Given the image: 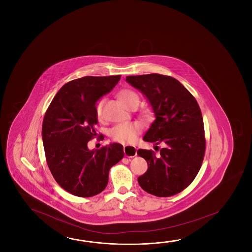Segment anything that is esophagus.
<instances>
[{"mask_svg":"<svg viewBox=\"0 0 252 252\" xmlns=\"http://www.w3.org/2000/svg\"><path fill=\"white\" fill-rule=\"evenodd\" d=\"M125 156L126 157H134L137 155L136 147L131 145L124 146Z\"/></svg>","mask_w":252,"mask_h":252,"instance_id":"34e87169","label":"esophagus"}]
</instances>
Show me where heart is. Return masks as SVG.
Wrapping results in <instances>:
<instances>
[{
    "label": "heart",
    "instance_id": "b5f03b06",
    "mask_svg": "<svg viewBox=\"0 0 252 252\" xmlns=\"http://www.w3.org/2000/svg\"><path fill=\"white\" fill-rule=\"evenodd\" d=\"M119 98L121 103L126 107H130L132 103H138L140 101L139 95L131 90H122L119 92ZM105 99H100L95 105V115L98 120L103 118V108ZM141 126L137 122H129L123 124L117 125L110 131V136L115 141L120 143H132L137 140L140 134Z\"/></svg>",
    "mask_w": 252,
    "mask_h": 252
}]
</instances>
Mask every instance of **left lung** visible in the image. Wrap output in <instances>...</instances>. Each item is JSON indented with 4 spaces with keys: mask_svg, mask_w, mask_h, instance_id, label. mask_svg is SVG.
<instances>
[{
    "mask_svg": "<svg viewBox=\"0 0 252 252\" xmlns=\"http://www.w3.org/2000/svg\"><path fill=\"white\" fill-rule=\"evenodd\" d=\"M126 83L148 100L155 120L143 140L161 144L160 154L140 149L148 170L138 178L140 187L158 197L180 192L193 181L202 164L206 140L202 114L193 95L177 79L159 74L129 75Z\"/></svg>",
    "mask_w": 252,
    "mask_h": 252,
    "instance_id": "8db88e82",
    "label": "left lung"
}]
</instances>
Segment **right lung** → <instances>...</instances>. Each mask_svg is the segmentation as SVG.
I'll list each match as a JSON object with an SVG mask.
<instances>
[{
    "label": "right lung",
    "mask_w": 252,
    "mask_h": 252,
    "mask_svg": "<svg viewBox=\"0 0 252 252\" xmlns=\"http://www.w3.org/2000/svg\"><path fill=\"white\" fill-rule=\"evenodd\" d=\"M121 75L84 76L61 88L42 125L46 161L54 179L69 193L92 197L107 186L109 171L124 157L123 146L89 149L98 123L96 102L110 93Z\"/></svg>",
    "instance_id": "obj_1"
}]
</instances>
